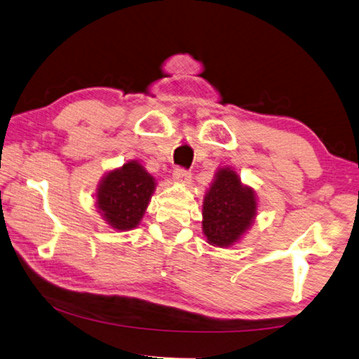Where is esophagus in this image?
I'll use <instances>...</instances> for the list:
<instances>
[{"instance_id": "esophagus-1", "label": "esophagus", "mask_w": 359, "mask_h": 359, "mask_svg": "<svg viewBox=\"0 0 359 359\" xmlns=\"http://www.w3.org/2000/svg\"><path fill=\"white\" fill-rule=\"evenodd\" d=\"M172 177H174L175 182H177V184H188V182H190V179H191V174L188 172V171H185V169L177 168L174 171Z\"/></svg>"}]
</instances>
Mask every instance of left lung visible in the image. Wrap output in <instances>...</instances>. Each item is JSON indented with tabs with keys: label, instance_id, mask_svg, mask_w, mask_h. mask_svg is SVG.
<instances>
[{
	"label": "left lung",
	"instance_id": "obj_1",
	"mask_svg": "<svg viewBox=\"0 0 359 359\" xmlns=\"http://www.w3.org/2000/svg\"><path fill=\"white\" fill-rule=\"evenodd\" d=\"M256 215V191L245 185L232 168H219L202 202V232L207 243L217 248L238 243Z\"/></svg>",
	"mask_w": 359,
	"mask_h": 359
}]
</instances>
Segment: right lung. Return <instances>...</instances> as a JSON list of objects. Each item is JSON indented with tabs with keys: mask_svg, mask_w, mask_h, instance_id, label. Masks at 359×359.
<instances>
[{
	"mask_svg": "<svg viewBox=\"0 0 359 359\" xmlns=\"http://www.w3.org/2000/svg\"><path fill=\"white\" fill-rule=\"evenodd\" d=\"M157 182L140 161L130 160L111 169L99 182L95 207L114 231H132L141 223Z\"/></svg>",
	"mask_w": 359,
	"mask_h": 359,
	"instance_id": "add662e5",
	"label": "right lung"
}]
</instances>
